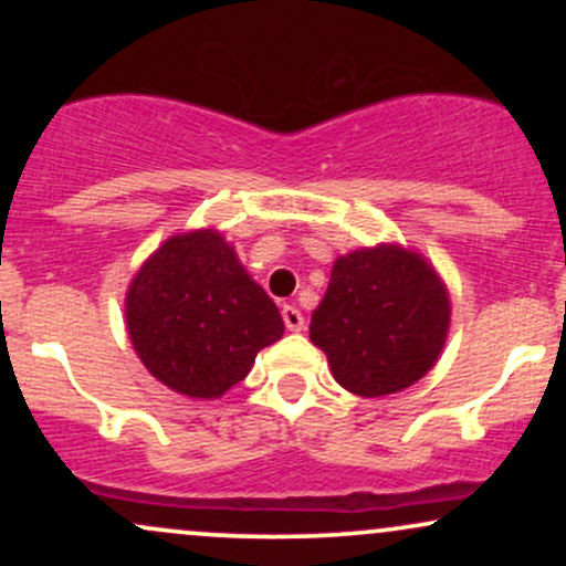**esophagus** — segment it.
I'll list each match as a JSON object with an SVG mask.
<instances>
[{"mask_svg":"<svg viewBox=\"0 0 566 566\" xmlns=\"http://www.w3.org/2000/svg\"><path fill=\"white\" fill-rule=\"evenodd\" d=\"M282 319H284V327L292 329V333H297V329H303V314L295 308V305H282Z\"/></svg>","mask_w":566,"mask_h":566,"instance_id":"34e87169","label":"esophagus"}]
</instances>
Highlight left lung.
<instances>
[{"label": "left lung", "mask_w": 566, "mask_h": 566, "mask_svg": "<svg viewBox=\"0 0 566 566\" xmlns=\"http://www.w3.org/2000/svg\"><path fill=\"white\" fill-rule=\"evenodd\" d=\"M450 327V297L437 271L394 244L337 258L311 340L350 394L386 396L433 367Z\"/></svg>", "instance_id": "left-lung-1"}]
</instances>
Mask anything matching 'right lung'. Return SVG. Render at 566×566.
<instances>
[{"label": "right lung", "mask_w": 566, "mask_h": 566, "mask_svg": "<svg viewBox=\"0 0 566 566\" xmlns=\"http://www.w3.org/2000/svg\"><path fill=\"white\" fill-rule=\"evenodd\" d=\"M127 329L154 378L216 399L247 378L284 322L218 231H191L167 239L133 279Z\"/></svg>", "instance_id": "add662e5"}]
</instances>
